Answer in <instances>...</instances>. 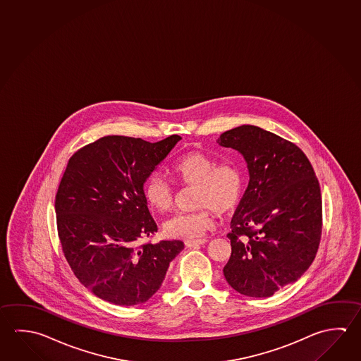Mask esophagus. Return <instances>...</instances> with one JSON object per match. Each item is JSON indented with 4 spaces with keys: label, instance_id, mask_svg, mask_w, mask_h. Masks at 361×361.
Returning a JSON list of instances; mask_svg holds the SVG:
<instances>
[{
    "label": "esophagus",
    "instance_id": "obj_1",
    "mask_svg": "<svg viewBox=\"0 0 361 361\" xmlns=\"http://www.w3.org/2000/svg\"><path fill=\"white\" fill-rule=\"evenodd\" d=\"M208 240H205V238H202V240H185V246L189 247H196L200 246V245H204V243H207Z\"/></svg>",
    "mask_w": 361,
    "mask_h": 361
}]
</instances>
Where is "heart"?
Returning <instances> with one entry per match:
<instances>
[{
    "label": "heart",
    "mask_w": 361,
    "mask_h": 361,
    "mask_svg": "<svg viewBox=\"0 0 361 361\" xmlns=\"http://www.w3.org/2000/svg\"><path fill=\"white\" fill-rule=\"evenodd\" d=\"M171 172L183 186H195L194 204L199 208L167 219L164 229L169 237L199 238L214 227L215 210L226 215L240 205L245 173L234 161L216 164L208 154L192 151L178 157L172 164ZM145 197L151 208L167 212L175 205L176 192L164 176L153 173L145 183Z\"/></svg>",
    "instance_id": "b5f03b06"
}]
</instances>
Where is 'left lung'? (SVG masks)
<instances>
[{
  "instance_id": "obj_1",
  "label": "left lung",
  "mask_w": 361,
  "mask_h": 361,
  "mask_svg": "<svg viewBox=\"0 0 361 361\" xmlns=\"http://www.w3.org/2000/svg\"><path fill=\"white\" fill-rule=\"evenodd\" d=\"M216 143L246 161L250 181L227 234L232 253L223 272L243 295L267 298L295 283L316 257L322 196L310 159L276 134L240 126Z\"/></svg>"
}]
</instances>
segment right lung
Here are the masks:
<instances>
[{
  "mask_svg": "<svg viewBox=\"0 0 361 361\" xmlns=\"http://www.w3.org/2000/svg\"><path fill=\"white\" fill-rule=\"evenodd\" d=\"M180 135L157 143L106 135L68 161L56 195L59 240L81 284L116 305H137L159 290L181 240H146L157 232L143 185Z\"/></svg>",
  "mask_w": 361,
  "mask_h": 361,
  "instance_id": "obj_1",
  "label": "right lung"
}]
</instances>
